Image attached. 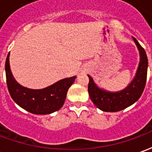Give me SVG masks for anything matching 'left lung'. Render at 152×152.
I'll list each match as a JSON object with an SVG mask.
<instances>
[{
    "instance_id": "8db88e82",
    "label": "left lung",
    "mask_w": 152,
    "mask_h": 152,
    "mask_svg": "<svg viewBox=\"0 0 152 152\" xmlns=\"http://www.w3.org/2000/svg\"><path fill=\"white\" fill-rule=\"evenodd\" d=\"M133 39L139 50L140 62L135 77L125 89L119 92L106 91L99 88L92 77L88 75V92L90 99L98 108L103 112H115L125 109L137 102L143 92L147 81L148 60L143 48L135 38Z\"/></svg>"
}]
</instances>
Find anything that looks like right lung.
Returning a JSON list of instances; mask_svg holds the SVG:
<instances>
[{
    "instance_id": "1",
    "label": "right lung",
    "mask_w": 152,
    "mask_h": 152,
    "mask_svg": "<svg viewBox=\"0 0 152 152\" xmlns=\"http://www.w3.org/2000/svg\"><path fill=\"white\" fill-rule=\"evenodd\" d=\"M6 83L10 94L19 107L36 115L53 113L63 107L67 90L76 76L58 80L42 89H31L19 85L12 75L10 66V53L5 61Z\"/></svg>"
}]
</instances>
